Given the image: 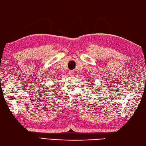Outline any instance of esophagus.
<instances>
[{"mask_svg":"<svg viewBox=\"0 0 146 146\" xmlns=\"http://www.w3.org/2000/svg\"><path fill=\"white\" fill-rule=\"evenodd\" d=\"M68 74H69V75H70V76H73V74H74V73L72 71H69Z\"/></svg>","mask_w":146,"mask_h":146,"instance_id":"1","label":"esophagus"}]
</instances>
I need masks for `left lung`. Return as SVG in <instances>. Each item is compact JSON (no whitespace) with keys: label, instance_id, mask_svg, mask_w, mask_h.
Masks as SVG:
<instances>
[{"label":"left lung","instance_id":"obj_1","mask_svg":"<svg viewBox=\"0 0 146 146\" xmlns=\"http://www.w3.org/2000/svg\"><path fill=\"white\" fill-rule=\"evenodd\" d=\"M94 85H95V84H94Z\"/></svg>","mask_w":146,"mask_h":146}]
</instances>
